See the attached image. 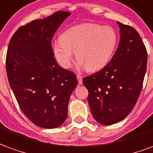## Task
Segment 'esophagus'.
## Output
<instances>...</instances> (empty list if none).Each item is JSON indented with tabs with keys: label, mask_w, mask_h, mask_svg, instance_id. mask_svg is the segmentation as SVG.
Returning <instances> with one entry per match:
<instances>
[{
	"label": "esophagus",
	"mask_w": 153,
	"mask_h": 153,
	"mask_svg": "<svg viewBox=\"0 0 153 153\" xmlns=\"http://www.w3.org/2000/svg\"><path fill=\"white\" fill-rule=\"evenodd\" d=\"M77 79H78V83L79 85H81L83 83V79H82V76L80 75H77Z\"/></svg>",
	"instance_id": "34e87169"
}]
</instances>
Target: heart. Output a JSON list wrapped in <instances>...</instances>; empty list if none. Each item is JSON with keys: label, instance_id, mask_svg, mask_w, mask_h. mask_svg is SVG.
<instances>
[{"label": "heart", "instance_id": "obj_1", "mask_svg": "<svg viewBox=\"0 0 153 153\" xmlns=\"http://www.w3.org/2000/svg\"><path fill=\"white\" fill-rule=\"evenodd\" d=\"M117 43L118 34L112 27L87 23L67 28L51 48L61 67L70 68L75 53L80 68L95 72L109 62Z\"/></svg>", "mask_w": 153, "mask_h": 153}]
</instances>
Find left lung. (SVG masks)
<instances>
[{"label": "left lung", "instance_id": "obj_1", "mask_svg": "<svg viewBox=\"0 0 153 153\" xmlns=\"http://www.w3.org/2000/svg\"><path fill=\"white\" fill-rule=\"evenodd\" d=\"M120 38L108 65L83 78L93 118L101 125L120 121L131 112L141 93L148 55L134 28L117 21Z\"/></svg>", "mask_w": 153, "mask_h": 153}]
</instances>
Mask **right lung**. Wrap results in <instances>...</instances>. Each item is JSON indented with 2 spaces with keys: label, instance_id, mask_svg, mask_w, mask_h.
Returning <instances> with one entry per match:
<instances>
[{
  "label": "right lung",
  "instance_id": "1",
  "mask_svg": "<svg viewBox=\"0 0 153 153\" xmlns=\"http://www.w3.org/2000/svg\"><path fill=\"white\" fill-rule=\"evenodd\" d=\"M70 15L59 11L21 26L9 43L5 64L10 88L23 113L41 128L63 124L78 84L75 74L57 64L51 48L55 33Z\"/></svg>",
  "mask_w": 153,
  "mask_h": 153
}]
</instances>
